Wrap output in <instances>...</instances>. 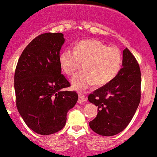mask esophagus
<instances>
[{
  "mask_svg": "<svg viewBox=\"0 0 157 157\" xmlns=\"http://www.w3.org/2000/svg\"><path fill=\"white\" fill-rule=\"evenodd\" d=\"M87 98L83 95V93H79V98H78V103L81 104L83 102L86 101Z\"/></svg>",
  "mask_w": 157,
  "mask_h": 157,
  "instance_id": "obj_1",
  "label": "esophagus"
}]
</instances>
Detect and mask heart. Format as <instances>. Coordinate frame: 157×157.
I'll return each instance as SVG.
<instances>
[{"label":"heart","mask_w":157,"mask_h":157,"mask_svg":"<svg viewBox=\"0 0 157 157\" xmlns=\"http://www.w3.org/2000/svg\"><path fill=\"white\" fill-rule=\"evenodd\" d=\"M61 69L66 74H71L83 62V70L71 79L74 90L83 91L94 84L103 86L117 77L123 65V56L117 47H109L96 40H84L66 48L59 53Z\"/></svg>","instance_id":"1"}]
</instances>
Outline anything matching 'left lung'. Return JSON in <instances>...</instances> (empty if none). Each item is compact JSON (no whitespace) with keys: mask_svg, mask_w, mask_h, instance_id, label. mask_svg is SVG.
<instances>
[{"mask_svg":"<svg viewBox=\"0 0 157 157\" xmlns=\"http://www.w3.org/2000/svg\"><path fill=\"white\" fill-rule=\"evenodd\" d=\"M141 71L128 49L123 52V65L117 77L88 97L98 107V114L90 122L97 134L113 136L121 132L132 119L141 100Z\"/></svg>","mask_w":157,"mask_h":157,"instance_id":"obj_1","label":"left lung"}]
</instances>
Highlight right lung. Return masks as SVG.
<instances>
[{"label":"right lung","mask_w":157,"mask_h":157,"mask_svg":"<svg viewBox=\"0 0 157 157\" xmlns=\"http://www.w3.org/2000/svg\"><path fill=\"white\" fill-rule=\"evenodd\" d=\"M62 33H45L25 48L14 76L16 107L25 123L37 134L51 135L66 123L67 113L78 99L76 92L62 91L70 83L59 62L65 43Z\"/></svg>","instance_id":"obj_1"}]
</instances>
